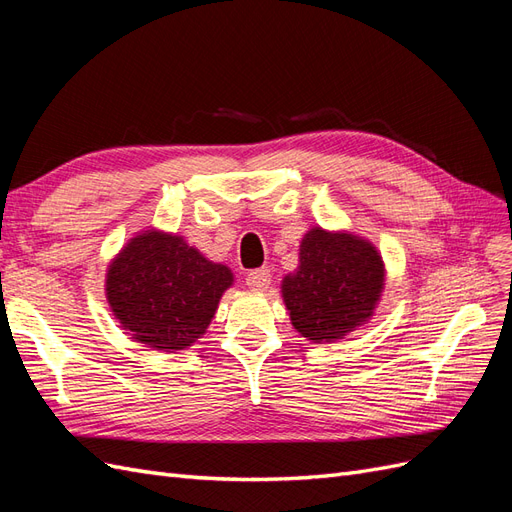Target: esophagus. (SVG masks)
Returning a JSON list of instances; mask_svg holds the SVG:
<instances>
[{
  "instance_id": "esophagus-1",
  "label": "esophagus",
  "mask_w": 512,
  "mask_h": 512,
  "mask_svg": "<svg viewBox=\"0 0 512 512\" xmlns=\"http://www.w3.org/2000/svg\"><path fill=\"white\" fill-rule=\"evenodd\" d=\"M245 284H247V288L254 290V292H265L271 286V271L269 269H256V271L247 275Z\"/></svg>"
}]
</instances>
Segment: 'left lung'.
I'll return each instance as SVG.
<instances>
[{
  "mask_svg": "<svg viewBox=\"0 0 512 512\" xmlns=\"http://www.w3.org/2000/svg\"><path fill=\"white\" fill-rule=\"evenodd\" d=\"M386 267L378 247L350 230L309 228L299 267L284 275L292 327L309 342H337L367 324L382 299Z\"/></svg>",
  "mask_w": 512,
  "mask_h": 512,
  "instance_id": "1",
  "label": "left lung"
}]
</instances>
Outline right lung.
Masks as SVG:
<instances>
[{"label": "right lung", "mask_w": 512, "mask_h": 512, "mask_svg": "<svg viewBox=\"0 0 512 512\" xmlns=\"http://www.w3.org/2000/svg\"><path fill=\"white\" fill-rule=\"evenodd\" d=\"M235 275L200 254L177 232L138 230L111 258L106 303L132 342L158 352L196 344L218 312Z\"/></svg>", "instance_id": "right-lung-1"}]
</instances>
